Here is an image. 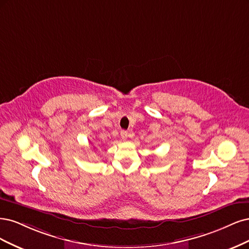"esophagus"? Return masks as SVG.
<instances>
[{
  "mask_svg": "<svg viewBox=\"0 0 249 249\" xmlns=\"http://www.w3.org/2000/svg\"><path fill=\"white\" fill-rule=\"evenodd\" d=\"M120 134H121V138H122V140H126V139H127L128 132H127L126 130H122V131H121V133H120Z\"/></svg>",
  "mask_w": 249,
  "mask_h": 249,
  "instance_id": "34e87169",
  "label": "esophagus"
}]
</instances>
